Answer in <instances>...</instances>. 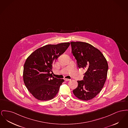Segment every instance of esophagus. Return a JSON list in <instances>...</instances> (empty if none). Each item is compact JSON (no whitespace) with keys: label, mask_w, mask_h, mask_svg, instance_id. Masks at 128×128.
Wrapping results in <instances>:
<instances>
[{"label":"esophagus","mask_w":128,"mask_h":128,"mask_svg":"<svg viewBox=\"0 0 128 128\" xmlns=\"http://www.w3.org/2000/svg\"><path fill=\"white\" fill-rule=\"evenodd\" d=\"M64 80L65 81H70V79H67V78H64Z\"/></svg>","instance_id":"1"}]
</instances>
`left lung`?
<instances>
[{
  "label": "left lung",
  "mask_w": 128,
  "mask_h": 128,
  "mask_svg": "<svg viewBox=\"0 0 128 128\" xmlns=\"http://www.w3.org/2000/svg\"><path fill=\"white\" fill-rule=\"evenodd\" d=\"M70 44L78 68L86 71L83 80L77 81L78 86L73 93L80 100H90L104 87L108 68L107 60L99 50L88 43L72 42Z\"/></svg>",
  "instance_id": "obj_1"
}]
</instances>
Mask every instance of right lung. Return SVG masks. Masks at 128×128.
Masks as SVG:
<instances>
[{
	"label": "right lung",
	"mask_w": 128,
	"mask_h": 128,
	"mask_svg": "<svg viewBox=\"0 0 128 128\" xmlns=\"http://www.w3.org/2000/svg\"><path fill=\"white\" fill-rule=\"evenodd\" d=\"M70 45L64 42L45 45L35 50L26 61L23 72L24 84L30 93L40 100H52L58 94L63 79L53 77V64Z\"/></svg>",
	"instance_id": "1"
}]
</instances>
